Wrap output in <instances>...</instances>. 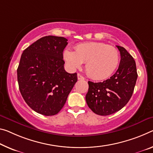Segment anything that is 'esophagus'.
<instances>
[{
  "instance_id": "34e87169",
  "label": "esophagus",
  "mask_w": 153,
  "mask_h": 153,
  "mask_svg": "<svg viewBox=\"0 0 153 153\" xmlns=\"http://www.w3.org/2000/svg\"><path fill=\"white\" fill-rule=\"evenodd\" d=\"M77 79H79V80H82V79H84V77L82 76L81 74H77Z\"/></svg>"
}]
</instances>
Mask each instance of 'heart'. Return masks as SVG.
<instances>
[{
	"label": "heart",
	"instance_id": "heart-1",
	"mask_svg": "<svg viewBox=\"0 0 153 153\" xmlns=\"http://www.w3.org/2000/svg\"><path fill=\"white\" fill-rule=\"evenodd\" d=\"M64 59L71 69L86 62V70L92 78L103 79L114 74L119 64V53L111 45L101 42H87L75 47V52L65 50Z\"/></svg>",
	"mask_w": 153,
	"mask_h": 153
}]
</instances>
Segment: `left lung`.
Returning <instances> with one entry per match:
<instances>
[{"label":"left lung","mask_w":153,"mask_h":153,"mask_svg":"<svg viewBox=\"0 0 153 153\" xmlns=\"http://www.w3.org/2000/svg\"><path fill=\"white\" fill-rule=\"evenodd\" d=\"M116 47L120 54V62L115 74L102 82H88L87 105L98 115H110L121 110L129 102L136 83L135 61L124 48Z\"/></svg>","instance_id":"1"}]
</instances>
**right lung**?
Wrapping results in <instances>:
<instances>
[{
    "instance_id": "1",
    "label": "right lung",
    "mask_w": 153,
    "mask_h": 153,
    "mask_svg": "<svg viewBox=\"0 0 153 153\" xmlns=\"http://www.w3.org/2000/svg\"><path fill=\"white\" fill-rule=\"evenodd\" d=\"M67 39L45 36L23 51L17 70L22 96L31 109L53 116L63 108L77 80V74L64 69L63 50Z\"/></svg>"
}]
</instances>
